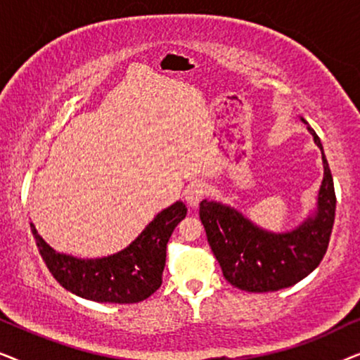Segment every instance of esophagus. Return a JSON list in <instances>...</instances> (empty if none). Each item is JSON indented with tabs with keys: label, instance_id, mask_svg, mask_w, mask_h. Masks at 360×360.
Wrapping results in <instances>:
<instances>
[{
	"label": "esophagus",
	"instance_id": "34e87169",
	"mask_svg": "<svg viewBox=\"0 0 360 360\" xmlns=\"http://www.w3.org/2000/svg\"><path fill=\"white\" fill-rule=\"evenodd\" d=\"M208 193V186L201 181H196V184H191L185 191V200L191 208H196L200 205V201L205 198V195Z\"/></svg>",
	"mask_w": 360,
	"mask_h": 360
}]
</instances>
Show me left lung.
Masks as SVG:
<instances>
[{
    "label": "left lung",
    "instance_id": "1",
    "mask_svg": "<svg viewBox=\"0 0 360 360\" xmlns=\"http://www.w3.org/2000/svg\"><path fill=\"white\" fill-rule=\"evenodd\" d=\"M307 124L314 144L321 150L323 181L313 213L287 233H274L233 206L203 200L200 219L224 278L245 292H277L298 283L313 272L326 254L336 213V193L323 144Z\"/></svg>",
    "mask_w": 360,
    "mask_h": 360
}]
</instances>
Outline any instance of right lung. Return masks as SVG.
I'll return each instance as SVG.
<instances>
[{
    "instance_id": "1",
    "label": "right lung",
    "mask_w": 360,
    "mask_h": 360,
    "mask_svg": "<svg viewBox=\"0 0 360 360\" xmlns=\"http://www.w3.org/2000/svg\"><path fill=\"white\" fill-rule=\"evenodd\" d=\"M186 216L181 201L162 210L120 252L101 259H78L53 250L36 226L31 229L47 269L68 292L98 303H137L162 285L165 250L172 233Z\"/></svg>"
}]
</instances>
